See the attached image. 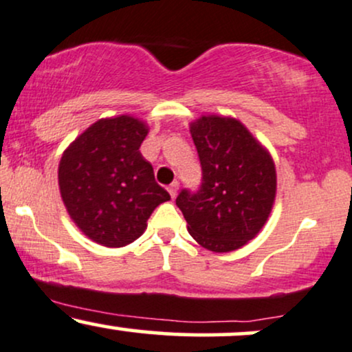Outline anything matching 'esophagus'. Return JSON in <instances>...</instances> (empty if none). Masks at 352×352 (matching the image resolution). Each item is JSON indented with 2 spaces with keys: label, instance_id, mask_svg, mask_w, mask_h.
I'll use <instances>...</instances> for the list:
<instances>
[{
  "label": "esophagus",
  "instance_id": "1",
  "mask_svg": "<svg viewBox=\"0 0 352 352\" xmlns=\"http://www.w3.org/2000/svg\"><path fill=\"white\" fill-rule=\"evenodd\" d=\"M177 190H179V184H177V182H173V184L168 185V193H170L172 199H175L177 197Z\"/></svg>",
  "mask_w": 352,
  "mask_h": 352
}]
</instances>
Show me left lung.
I'll return each instance as SVG.
<instances>
[{"label": "left lung", "instance_id": "8db88e82", "mask_svg": "<svg viewBox=\"0 0 352 352\" xmlns=\"http://www.w3.org/2000/svg\"><path fill=\"white\" fill-rule=\"evenodd\" d=\"M201 164V187L182 190L175 204L200 246L228 253L265 227L276 197V168L268 148L235 117L201 116L190 124Z\"/></svg>", "mask_w": 352, "mask_h": 352}]
</instances>
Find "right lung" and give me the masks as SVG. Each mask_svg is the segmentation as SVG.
<instances>
[{"instance_id":"add662e5","label":"right lung","mask_w":352,"mask_h":352,"mask_svg":"<svg viewBox=\"0 0 352 352\" xmlns=\"http://www.w3.org/2000/svg\"><path fill=\"white\" fill-rule=\"evenodd\" d=\"M148 125L134 116L99 119L63 152L60 199L76 227L96 243L119 248L135 241L152 212L170 195L140 153Z\"/></svg>"}]
</instances>
